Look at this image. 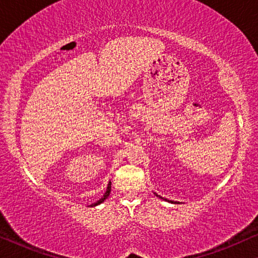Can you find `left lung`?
<instances>
[{"mask_svg": "<svg viewBox=\"0 0 258 258\" xmlns=\"http://www.w3.org/2000/svg\"><path fill=\"white\" fill-rule=\"evenodd\" d=\"M156 195V194H155ZM157 196V197H160V196L159 195H156ZM160 198H162V197H160ZM163 199V198H162ZM164 201H167V199H164ZM167 202H170V201H167ZM170 203H174V202H170Z\"/></svg>", "mask_w": 258, "mask_h": 258, "instance_id": "8db88e82", "label": "left lung"}]
</instances>
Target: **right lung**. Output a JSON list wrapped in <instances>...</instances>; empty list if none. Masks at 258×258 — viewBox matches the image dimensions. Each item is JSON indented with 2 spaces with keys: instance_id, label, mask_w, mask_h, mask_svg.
I'll return each instance as SVG.
<instances>
[{
  "instance_id": "add662e5",
  "label": "right lung",
  "mask_w": 258,
  "mask_h": 258,
  "mask_svg": "<svg viewBox=\"0 0 258 258\" xmlns=\"http://www.w3.org/2000/svg\"><path fill=\"white\" fill-rule=\"evenodd\" d=\"M110 192H111V182H109V184H107V187H106V191H105V194H104V196H103V197L99 199V201H97L96 203H94V204H91V207L92 206H97V205H99V204H102L103 202L105 201V199L109 197V195H110Z\"/></svg>"
}]
</instances>
